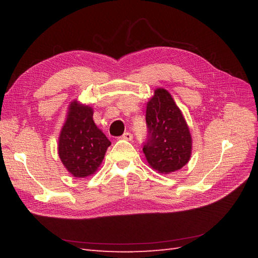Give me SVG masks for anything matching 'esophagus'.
<instances>
[{
	"label": "esophagus",
	"instance_id": "1",
	"mask_svg": "<svg viewBox=\"0 0 258 258\" xmlns=\"http://www.w3.org/2000/svg\"><path fill=\"white\" fill-rule=\"evenodd\" d=\"M122 139L125 140V141H132L133 140V135L131 133H124L122 135Z\"/></svg>",
	"mask_w": 258,
	"mask_h": 258
}]
</instances>
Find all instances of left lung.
<instances>
[{
    "mask_svg": "<svg viewBox=\"0 0 258 258\" xmlns=\"http://www.w3.org/2000/svg\"><path fill=\"white\" fill-rule=\"evenodd\" d=\"M146 123L149 138L143 152L150 166L161 174L185 166L191 155L193 140L182 111L163 87L154 90L146 104Z\"/></svg>",
    "mask_w": 258,
    "mask_h": 258,
    "instance_id": "1",
    "label": "left lung"
}]
</instances>
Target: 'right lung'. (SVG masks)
Here are the masks:
<instances>
[{"label":"right lung","instance_id":"obj_1","mask_svg":"<svg viewBox=\"0 0 258 258\" xmlns=\"http://www.w3.org/2000/svg\"><path fill=\"white\" fill-rule=\"evenodd\" d=\"M93 107L78 100L71 102L58 136L57 153L67 171L84 178L101 166L111 142L93 120Z\"/></svg>","mask_w":258,"mask_h":258}]
</instances>
